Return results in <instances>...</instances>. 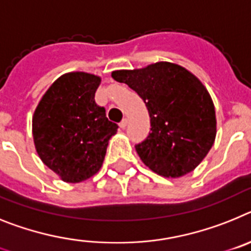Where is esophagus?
Segmentation results:
<instances>
[{
    "mask_svg": "<svg viewBox=\"0 0 251 251\" xmlns=\"http://www.w3.org/2000/svg\"><path fill=\"white\" fill-rule=\"evenodd\" d=\"M126 125H127V119H123V121L120 123V127L125 128Z\"/></svg>",
    "mask_w": 251,
    "mask_h": 251,
    "instance_id": "esophagus-1",
    "label": "esophagus"
}]
</instances>
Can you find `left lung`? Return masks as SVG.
<instances>
[{
  "mask_svg": "<svg viewBox=\"0 0 251 251\" xmlns=\"http://www.w3.org/2000/svg\"><path fill=\"white\" fill-rule=\"evenodd\" d=\"M112 77L134 89L149 111V135L135 145L144 164L167 178L193 171L216 136L215 106L200 79L168 62L115 71Z\"/></svg>",
  "mask_w": 251,
  "mask_h": 251,
  "instance_id": "left-lung-1",
  "label": "left lung"
}]
</instances>
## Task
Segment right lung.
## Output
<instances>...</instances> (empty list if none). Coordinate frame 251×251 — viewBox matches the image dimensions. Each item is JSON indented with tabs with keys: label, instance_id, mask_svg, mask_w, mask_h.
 Masks as SVG:
<instances>
[{
	"label": "right lung",
	"instance_id": "obj_1",
	"mask_svg": "<svg viewBox=\"0 0 251 251\" xmlns=\"http://www.w3.org/2000/svg\"><path fill=\"white\" fill-rule=\"evenodd\" d=\"M101 78L84 72L63 74L35 110L32 136L36 151L48 168L64 182L78 183L102 167L108 140L117 124L96 103Z\"/></svg>",
	"mask_w": 251,
	"mask_h": 251
}]
</instances>
